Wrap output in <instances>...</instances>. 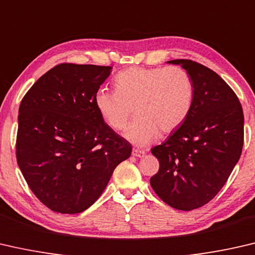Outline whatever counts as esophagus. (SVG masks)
Listing matches in <instances>:
<instances>
[{
    "label": "esophagus",
    "mask_w": 255,
    "mask_h": 255,
    "mask_svg": "<svg viewBox=\"0 0 255 255\" xmlns=\"http://www.w3.org/2000/svg\"><path fill=\"white\" fill-rule=\"evenodd\" d=\"M132 155L136 158H142L145 155V151H143V150H139V149H133Z\"/></svg>",
    "instance_id": "obj_1"
}]
</instances>
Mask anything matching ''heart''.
<instances>
[{"label":"heart","mask_w":255,"mask_h":255,"mask_svg":"<svg viewBox=\"0 0 255 255\" xmlns=\"http://www.w3.org/2000/svg\"><path fill=\"white\" fill-rule=\"evenodd\" d=\"M114 86L115 90L100 88L96 93V107L115 131L128 127L134 110L136 119L125 136L139 147L156 140L160 131L168 134L177 130L193 103V83L178 66L124 70L115 77Z\"/></svg>","instance_id":"1"}]
</instances>
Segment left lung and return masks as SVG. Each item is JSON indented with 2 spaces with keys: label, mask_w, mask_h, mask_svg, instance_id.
Returning <instances> with one entry per match:
<instances>
[{
  "label": "left lung",
  "mask_w": 255,
  "mask_h": 255,
  "mask_svg": "<svg viewBox=\"0 0 255 255\" xmlns=\"http://www.w3.org/2000/svg\"><path fill=\"white\" fill-rule=\"evenodd\" d=\"M167 63L186 70L194 96L184 123L151 149L159 170L150 184L168 206L190 211L214 199L227 182L243 148L244 115L235 93L214 71L191 60Z\"/></svg>",
  "instance_id": "8db88e82"
}]
</instances>
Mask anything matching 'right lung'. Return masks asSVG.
Masks as SVG:
<instances>
[{
	"label": "right lung",
	"mask_w": 255,
	"mask_h": 255,
	"mask_svg": "<svg viewBox=\"0 0 255 255\" xmlns=\"http://www.w3.org/2000/svg\"><path fill=\"white\" fill-rule=\"evenodd\" d=\"M111 66L63 63L33 83L19 107L16 160L49 209L79 214L93 206L131 144L105 123L95 95Z\"/></svg>",
	"instance_id": "1"
}]
</instances>
